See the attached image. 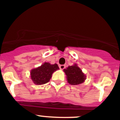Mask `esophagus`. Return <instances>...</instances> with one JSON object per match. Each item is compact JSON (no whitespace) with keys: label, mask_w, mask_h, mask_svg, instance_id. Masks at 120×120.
<instances>
[{"label":"esophagus","mask_w":120,"mask_h":120,"mask_svg":"<svg viewBox=\"0 0 120 120\" xmlns=\"http://www.w3.org/2000/svg\"><path fill=\"white\" fill-rule=\"evenodd\" d=\"M65 68V65H59V68L61 70H64Z\"/></svg>","instance_id":"1"}]
</instances>
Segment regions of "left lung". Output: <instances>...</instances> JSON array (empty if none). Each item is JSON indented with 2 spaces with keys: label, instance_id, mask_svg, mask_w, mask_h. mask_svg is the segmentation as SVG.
<instances>
[{
  "label": "left lung",
  "instance_id": "1",
  "mask_svg": "<svg viewBox=\"0 0 120 120\" xmlns=\"http://www.w3.org/2000/svg\"><path fill=\"white\" fill-rule=\"evenodd\" d=\"M64 71L67 76L68 82L72 85L80 84L85 80V76L76 64L69 66L67 69L64 70Z\"/></svg>",
  "mask_w": 120,
  "mask_h": 120
}]
</instances>
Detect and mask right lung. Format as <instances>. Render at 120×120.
I'll return each mask as SVG.
<instances>
[{
    "label": "right lung",
    "mask_w": 120,
    "mask_h": 120,
    "mask_svg": "<svg viewBox=\"0 0 120 120\" xmlns=\"http://www.w3.org/2000/svg\"><path fill=\"white\" fill-rule=\"evenodd\" d=\"M58 69L59 67L56 64L52 65L49 62H45L39 67L32 70L30 77L35 84H45L49 82L53 73Z\"/></svg>",
    "instance_id": "1"
}]
</instances>
